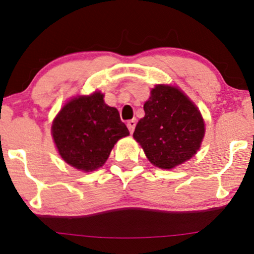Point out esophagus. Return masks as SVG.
Returning a JSON list of instances; mask_svg holds the SVG:
<instances>
[{"label": "esophagus", "instance_id": "obj_1", "mask_svg": "<svg viewBox=\"0 0 254 254\" xmlns=\"http://www.w3.org/2000/svg\"><path fill=\"white\" fill-rule=\"evenodd\" d=\"M127 129H129L130 132L132 133L133 130H135V127H136V121L135 119H131V121L127 122Z\"/></svg>", "mask_w": 254, "mask_h": 254}]
</instances>
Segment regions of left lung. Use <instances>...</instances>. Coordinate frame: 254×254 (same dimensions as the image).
I'll use <instances>...</instances> for the list:
<instances>
[{
    "mask_svg": "<svg viewBox=\"0 0 254 254\" xmlns=\"http://www.w3.org/2000/svg\"><path fill=\"white\" fill-rule=\"evenodd\" d=\"M144 103V117L133 138L156 167L171 170L190 160L204 137V121L192 101L177 87L157 84Z\"/></svg>",
    "mask_w": 254,
    "mask_h": 254,
    "instance_id": "8db88e82",
    "label": "left lung"
}]
</instances>
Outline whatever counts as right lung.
I'll use <instances>...</instances> for the list:
<instances>
[{
    "mask_svg": "<svg viewBox=\"0 0 254 254\" xmlns=\"http://www.w3.org/2000/svg\"><path fill=\"white\" fill-rule=\"evenodd\" d=\"M51 132L61 157L84 172L101 167L118 139L129 135L118 110L105 104L100 92L64 105L54 119Z\"/></svg>",
    "mask_w": 254,
    "mask_h": 254,
    "instance_id": "add662e5",
    "label": "right lung"
}]
</instances>
